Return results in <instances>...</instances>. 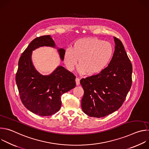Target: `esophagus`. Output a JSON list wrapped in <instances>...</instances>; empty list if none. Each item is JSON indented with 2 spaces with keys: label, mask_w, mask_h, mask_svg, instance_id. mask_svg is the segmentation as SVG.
Instances as JSON below:
<instances>
[{
  "label": "esophagus",
  "mask_w": 149,
  "mask_h": 149,
  "mask_svg": "<svg viewBox=\"0 0 149 149\" xmlns=\"http://www.w3.org/2000/svg\"><path fill=\"white\" fill-rule=\"evenodd\" d=\"M75 81H76V84L77 85V86H78V85H79L80 84V79L78 78H75Z\"/></svg>",
  "instance_id": "34e87169"
}]
</instances>
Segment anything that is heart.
<instances>
[{
    "label": "heart",
    "mask_w": 149,
    "mask_h": 149,
    "mask_svg": "<svg viewBox=\"0 0 149 149\" xmlns=\"http://www.w3.org/2000/svg\"><path fill=\"white\" fill-rule=\"evenodd\" d=\"M114 53L112 45L98 38H84L77 40L74 47H68L63 55L67 68L73 71L79 59V71L89 74L102 70L110 62Z\"/></svg>",
    "instance_id": "b5f03b06"
}]
</instances>
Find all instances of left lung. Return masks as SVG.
<instances>
[{
  "label": "left lung",
  "mask_w": 149,
  "mask_h": 149,
  "mask_svg": "<svg viewBox=\"0 0 149 149\" xmlns=\"http://www.w3.org/2000/svg\"><path fill=\"white\" fill-rule=\"evenodd\" d=\"M114 39L115 51L109 65L80 81L84 91L81 107L90 117H103L117 111L132 87V64L121 41Z\"/></svg>",
  "instance_id": "left-lung-1"
}]
</instances>
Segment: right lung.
Wrapping results in <instances>:
<instances>
[{
	"label": "right lung",
	"mask_w": 149,
	"mask_h": 149,
	"mask_svg": "<svg viewBox=\"0 0 149 149\" xmlns=\"http://www.w3.org/2000/svg\"><path fill=\"white\" fill-rule=\"evenodd\" d=\"M55 47L50 35L34 39L20 56L16 74V82L20 98L30 111L41 116H52L61 106V95L76 86L75 76L62 66L49 75L40 74L34 68L31 55L32 51L40 47ZM63 60L65 49H58Z\"/></svg>",
	"instance_id": "right-lung-1"
}]
</instances>
